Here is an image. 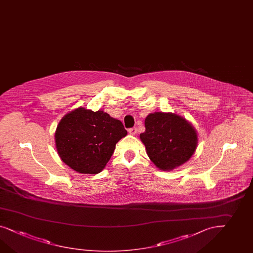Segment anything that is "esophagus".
<instances>
[{
	"mask_svg": "<svg viewBox=\"0 0 253 253\" xmlns=\"http://www.w3.org/2000/svg\"><path fill=\"white\" fill-rule=\"evenodd\" d=\"M129 131V133H130V135H135L137 133V129L134 127V128H130L128 130Z\"/></svg>",
	"mask_w": 253,
	"mask_h": 253,
	"instance_id": "obj_1",
	"label": "esophagus"
}]
</instances>
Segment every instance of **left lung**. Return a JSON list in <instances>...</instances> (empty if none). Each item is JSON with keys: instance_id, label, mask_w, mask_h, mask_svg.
<instances>
[{"instance_id": "left-lung-1", "label": "left lung", "mask_w": 253, "mask_h": 253, "mask_svg": "<svg viewBox=\"0 0 253 253\" xmlns=\"http://www.w3.org/2000/svg\"><path fill=\"white\" fill-rule=\"evenodd\" d=\"M144 126L140 139L151 161L161 170H173L184 164L197 148V131L183 117L154 112L145 118Z\"/></svg>"}]
</instances>
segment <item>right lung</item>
I'll return each instance as SVG.
<instances>
[{"label": "right lung", "instance_id": "1", "mask_svg": "<svg viewBox=\"0 0 253 253\" xmlns=\"http://www.w3.org/2000/svg\"><path fill=\"white\" fill-rule=\"evenodd\" d=\"M126 135L121 121L103 110L80 107L62 117L55 130V144L62 162L72 169L97 174L109 162L117 143Z\"/></svg>", "mask_w": 253, "mask_h": 253}]
</instances>
